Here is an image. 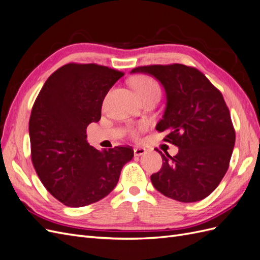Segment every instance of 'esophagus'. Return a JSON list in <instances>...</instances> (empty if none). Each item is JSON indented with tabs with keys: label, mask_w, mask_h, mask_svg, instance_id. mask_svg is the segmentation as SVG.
<instances>
[{
	"label": "esophagus",
	"mask_w": 260,
	"mask_h": 260,
	"mask_svg": "<svg viewBox=\"0 0 260 260\" xmlns=\"http://www.w3.org/2000/svg\"><path fill=\"white\" fill-rule=\"evenodd\" d=\"M146 153V149L143 147H136L135 148V156H142Z\"/></svg>",
	"instance_id": "1"
}]
</instances>
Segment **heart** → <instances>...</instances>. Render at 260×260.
Wrapping results in <instances>:
<instances>
[{
	"instance_id": "heart-1",
	"label": "heart",
	"mask_w": 260,
	"mask_h": 260,
	"mask_svg": "<svg viewBox=\"0 0 260 260\" xmlns=\"http://www.w3.org/2000/svg\"><path fill=\"white\" fill-rule=\"evenodd\" d=\"M131 85L139 99L149 95V94H153V93H159L158 84H157L152 78H149L147 76H139L135 78V79L131 80ZM143 128L144 127L142 125V127H140V130ZM130 132L133 136H136L138 131L132 129L130 130Z\"/></svg>"
}]
</instances>
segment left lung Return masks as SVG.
<instances>
[{
    "mask_svg": "<svg viewBox=\"0 0 260 260\" xmlns=\"http://www.w3.org/2000/svg\"><path fill=\"white\" fill-rule=\"evenodd\" d=\"M164 86L166 108L156 130L179 147L175 156L159 152L161 169L151 176L157 191L182 203L202 201L229 168L235 132L222 94L200 70L182 64L137 67Z\"/></svg>",
    "mask_w": 260,
    "mask_h": 260,
    "instance_id": "obj_1",
    "label": "left lung"
}]
</instances>
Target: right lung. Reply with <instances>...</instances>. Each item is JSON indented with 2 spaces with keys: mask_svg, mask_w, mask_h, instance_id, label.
Segmentation results:
<instances>
[{
  "mask_svg": "<svg viewBox=\"0 0 260 260\" xmlns=\"http://www.w3.org/2000/svg\"><path fill=\"white\" fill-rule=\"evenodd\" d=\"M123 75L96 64H67L49 77L35 102L31 159L46 190L68 207L104 199L133 158L129 146L99 151L86 141V127L101 119L104 98Z\"/></svg>",
  "mask_w": 260,
  "mask_h": 260,
  "instance_id": "add662e5",
  "label": "right lung"
}]
</instances>
